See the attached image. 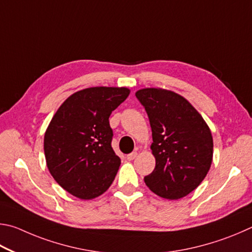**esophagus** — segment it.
Here are the masks:
<instances>
[{"mask_svg": "<svg viewBox=\"0 0 252 252\" xmlns=\"http://www.w3.org/2000/svg\"><path fill=\"white\" fill-rule=\"evenodd\" d=\"M136 156H137V153L133 152L131 154H128V155H127L126 158H127V160H133V159H135Z\"/></svg>", "mask_w": 252, "mask_h": 252, "instance_id": "1", "label": "esophagus"}]
</instances>
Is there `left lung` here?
I'll return each instance as SVG.
<instances>
[{
  "instance_id": "8db88e82",
  "label": "left lung",
  "mask_w": 252,
  "mask_h": 252,
  "mask_svg": "<svg viewBox=\"0 0 252 252\" xmlns=\"http://www.w3.org/2000/svg\"><path fill=\"white\" fill-rule=\"evenodd\" d=\"M152 127L151 149L155 169L145 176L153 192L180 199L199 186L213 161V136L207 123L189 101L162 88L136 92Z\"/></svg>"
}]
</instances>
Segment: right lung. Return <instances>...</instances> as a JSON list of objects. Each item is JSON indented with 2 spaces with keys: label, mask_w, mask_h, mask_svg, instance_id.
Returning <instances> with one entry per match:
<instances>
[{
  "label": "right lung",
  "mask_w": 252,
  "mask_h": 252,
  "mask_svg": "<svg viewBox=\"0 0 252 252\" xmlns=\"http://www.w3.org/2000/svg\"><path fill=\"white\" fill-rule=\"evenodd\" d=\"M126 87H90L70 95L44 136L47 168L60 186L79 199L100 196L114 182L119 158L112 148L109 116L127 97Z\"/></svg>",
  "instance_id": "add662e5"
}]
</instances>
